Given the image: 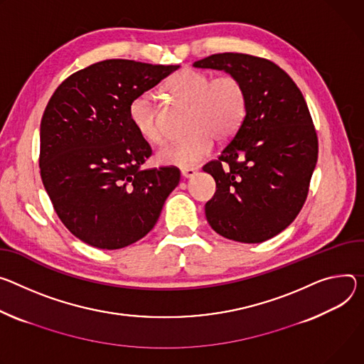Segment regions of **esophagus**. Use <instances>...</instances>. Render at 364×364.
Returning a JSON list of instances; mask_svg holds the SVG:
<instances>
[{
  "mask_svg": "<svg viewBox=\"0 0 364 364\" xmlns=\"http://www.w3.org/2000/svg\"><path fill=\"white\" fill-rule=\"evenodd\" d=\"M196 174H197V168H193V167H187L181 170V176L184 178H193Z\"/></svg>",
  "mask_w": 364,
  "mask_h": 364,
  "instance_id": "1",
  "label": "esophagus"
}]
</instances>
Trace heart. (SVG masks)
<instances>
[{
    "instance_id": "b5f03b06",
    "label": "heart",
    "mask_w": 364,
    "mask_h": 364,
    "mask_svg": "<svg viewBox=\"0 0 364 364\" xmlns=\"http://www.w3.org/2000/svg\"><path fill=\"white\" fill-rule=\"evenodd\" d=\"M165 91L190 106L191 135L173 142L156 154L162 165L187 168L203 161L213 148V138L228 141L240 129L247 112V90L235 75L212 78L205 71L183 68L165 84ZM129 120L142 139L159 145L164 141L159 112L151 94L136 95L129 105Z\"/></svg>"
}]
</instances>
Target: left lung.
Wrapping results in <instances>:
<instances>
[{"instance_id": "8db88e82", "label": "left lung", "mask_w": 364, "mask_h": 364, "mask_svg": "<svg viewBox=\"0 0 364 364\" xmlns=\"http://www.w3.org/2000/svg\"><path fill=\"white\" fill-rule=\"evenodd\" d=\"M225 71L247 90V112L234 138L203 171L216 181L206 203L219 235L245 244L267 241L301 212L318 159V138L305 98L269 59L216 53L193 63Z\"/></svg>"}]
</instances>
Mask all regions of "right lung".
<instances>
[{
  "label": "right lung",
  "mask_w": 364,
  "mask_h": 364,
  "mask_svg": "<svg viewBox=\"0 0 364 364\" xmlns=\"http://www.w3.org/2000/svg\"><path fill=\"white\" fill-rule=\"evenodd\" d=\"M180 65L107 59L73 74L53 92L41 123V176L70 232L119 250L155 226L180 170H142L149 144L129 120V105Z\"/></svg>",
  "instance_id": "obj_1"
}]
</instances>
